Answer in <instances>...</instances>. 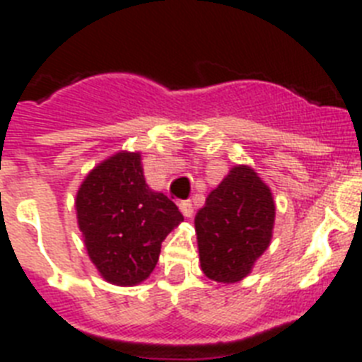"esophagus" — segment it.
I'll list each match as a JSON object with an SVG mask.
<instances>
[{"label": "esophagus", "mask_w": 362, "mask_h": 362, "mask_svg": "<svg viewBox=\"0 0 362 362\" xmlns=\"http://www.w3.org/2000/svg\"><path fill=\"white\" fill-rule=\"evenodd\" d=\"M179 210H181V214H183L185 217L194 216V206H192L190 201H183V203H179Z\"/></svg>", "instance_id": "obj_1"}]
</instances>
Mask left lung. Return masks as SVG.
Returning a JSON list of instances; mask_svg holds the SVG:
<instances>
[{
    "label": "left lung",
    "instance_id": "1",
    "mask_svg": "<svg viewBox=\"0 0 362 362\" xmlns=\"http://www.w3.org/2000/svg\"><path fill=\"white\" fill-rule=\"evenodd\" d=\"M276 203L254 168L235 165L196 216L201 270L232 284L245 279L272 241Z\"/></svg>",
    "mask_w": 362,
    "mask_h": 362
}]
</instances>
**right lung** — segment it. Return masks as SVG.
<instances>
[{
	"instance_id": "obj_1",
	"label": "right lung",
	"mask_w": 362,
	"mask_h": 362,
	"mask_svg": "<svg viewBox=\"0 0 362 362\" xmlns=\"http://www.w3.org/2000/svg\"><path fill=\"white\" fill-rule=\"evenodd\" d=\"M76 214L88 257L117 286L143 283L161 243L183 221L165 194L146 185L139 152H117L94 166L78 190Z\"/></svg>"
}]
</instances>
